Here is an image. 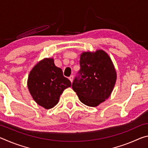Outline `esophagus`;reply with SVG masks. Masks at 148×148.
<instances>
[{
  "label": "esophagus",
  "instance_id": "obj_1",
  "mask_svg": "<svg viewBox=\"0 0 148 148\" xmlns=\"http://www.w3.org/2000/svg\"><path fill=\"white\" fill-rule=\"evenodd\" d=\"M73 78H74L73 76H71L69 77V79H70V81H71V82H72V81H73Z\"/></svg>",
  "mask_w": 148,
  "mask_h": 148
}]
</instances>
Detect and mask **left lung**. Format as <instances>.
I'll return each mask as SVG.
<instances>
[{
  "mask_svg": "<svg viewBox=\"0 0 148 148\" xmlns=\"http://www.w3.org/2000/svg\"><path fill=\"white\" fill-rule=\"evenodd\" d=\"M80 70L72 87L79 101L88 106H97L111 95L117 75L108 55L99 49L84 52L80 56Z\"/></svg>",
  "mask_w": 148,
  "mask_h": 148,
  "instance_id": "left-lung-1",
  "label": "left lung"
}]
</instances>
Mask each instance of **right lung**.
<instances>
[{
  "instance_id": "add662e5",
  "label": "right lung",
  "mask_w": 148,
  "mask_h": 148,
  "mask_svg": "<svg viewBox=\"0 0 148 148\" xmlns=\"http://www.w3.org/2000/svg\"><path fill=\"white\" fill-rule=\"evenodd\" d=\"M27 86L34 101L50 109L58 103L61 95L71 86V82L63 76L62 69L55 65L53 59L46 58L30 72Z\"/></svg>"
}]
</instances>
